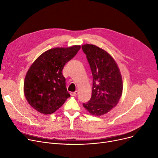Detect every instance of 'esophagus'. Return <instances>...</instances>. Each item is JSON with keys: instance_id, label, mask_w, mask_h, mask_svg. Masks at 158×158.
Segmentation results:
<instances>
[{"instance_id": "1", "label": "esophagus", "mask_w": 158, "mask_h": 158, "mask_svg": "<svg viewBox=\"0 0 158 158\" xmlns=\"http://www.w3.org/2000/svg\"><path fill=\"white\" fill-rule=\"evenodd\" d=\"M77 94H78V91H77V90L75 91L74 92H71V93H70V95H71L72 96H76Z\"/></svg>"}]
</instances>
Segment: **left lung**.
<instances>
[{"label": "left lung", "instance_id": "1", "mask_svg": "<svg viewBox=\"0 0 158 158\" xmlns=\"http://www.w3.org/2000/svg\"><path fill=\"white\" fill-rule=\"evenodd\" d=\"M93 76L92 97L82 105L93 115L109 112L119 101L123 85L117 63L104 50L94 45L82 46Z\"/></svg>", "mask_w": 158, "mask_h": 158}]
</instances>
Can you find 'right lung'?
Here are the masks:
<instances>
[{"label":"right lung","mask_w":158,"mask_h":158,"mask_svg":"<svg viewBox=\"0 0 158 158\" xmlns=\"http://www.w3.org/2000/svg\"><path fill=\"white\" fill-rule=\"evenodd\" d=\"M80 48L81 46L74 45L50 49L33 63L24 82L25 96L33 108L45 114H51L70 97L62 71Z\"/></svg>","instance_id":"add662e5"}]
</instances>
